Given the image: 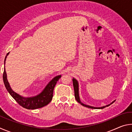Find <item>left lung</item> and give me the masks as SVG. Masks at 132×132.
<instances>
[{
	"instance_id": "obj_1",
	"label": "left lung",
	"mask_w": 132,
	"mask_h": 132,
	"mask_svg": "<svg viewBox=\"0 0 132 132\" xmlns=\"http://www.w3.org/2000/svg\"><path fill=\"white\" fill-rule=\"evenodd\" d=\"M73 87H74V90H75V98L76 100V101L80 103V104H81L82 106H86V107H87V108H92V109H103L104 108H105L106 106H108L110 105L111 104H112L113 102H115L113 101L112 102L111 104H109V105H107L106 106H102V107H94V106H89V105H85L84 104H82V102H81L80 100V97H79V84H78V82L75 79H73Z\"/></svg>"
}]
</instances>
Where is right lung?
<instances>
[{"label":"right lung","mask_w":132,"mask_h":132,"mask_svg":"<svg viewBox=\"0 0 132 132\" xmlns=\"http://www.w3.org/2000/svg\"><path fill=\"white\" fill-rule=\"evenodd\" d=\"M9 53H7L6 56L8 55ZM6 56L4 59V64H5ZM61 77V76L60 75L53 78L46 86L43 91L39 95L33 97L25 98L15 93L10 88L9 83L7 80V75H6L5 68H4L3 74V82L8 92L20 105L27 109H35L40 108L44 106H46V105L50 103L51 100H52L53 90H54L55 85Z\"/></svg>","instance_id":"obj_1"}]
</instances>
